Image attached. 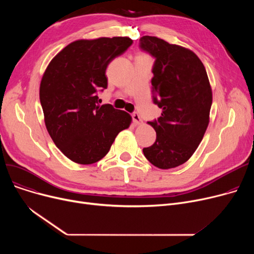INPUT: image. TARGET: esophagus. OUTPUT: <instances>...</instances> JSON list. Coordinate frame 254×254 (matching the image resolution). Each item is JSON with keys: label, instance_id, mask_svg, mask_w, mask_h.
Listing matches in <instances>:
<instances>
[{"label": "esophagus", "instance_id": "34e87169", "mask_svg": "<svg viewBox=\"0 0 254 254\" xmlns=\"http://www.w3.org/2000/svg\"><path fill=\"white\" fill-rule=\"evenodd\" d=\"M131 117H132V120H134L135 125H141L142 124V119H141V116L139 115V113L134 112L131 114Z\"/></svg>", "mask_w": 254, "mask_h": 254}]
</instances>
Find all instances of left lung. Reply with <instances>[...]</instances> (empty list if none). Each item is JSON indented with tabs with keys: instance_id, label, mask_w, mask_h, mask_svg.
<instances>
[{
	"instance_id": "1",
	"label": "left lung",
	"mask_w": 254,
	"mask_h": 254,
	"mask_svg": "<svg viewBox=\"0 0 254 254\" xmlns=\"http://www.w3.org/2000/svg\"><path fill=\"white\" fill-rule=\"evenodd\" d=\"M139 46L155 60L152 99L163 109L162 116L148 122L156 140L143 153L159 169L175 168L189 161L209 125L212 90L208 75L190 49L151 36L142 37Z\"/></svg>"
}]
</instances>
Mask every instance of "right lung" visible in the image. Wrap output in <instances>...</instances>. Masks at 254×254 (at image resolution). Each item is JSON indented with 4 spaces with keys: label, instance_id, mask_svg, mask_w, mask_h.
Returning a JSON list of instances; mask_svg holds the SVG:
<instances>
[{
    "label": "right lung",
    "instance_id": "obj_1",
    "mask_svg": "<svg viewBox=\"0 0 254 254\" xmlns=\"http://www.w3.org/2000/svg\"><path fill=\"white\" fill-rule=\"evenodd\" d=\"M132 44L127 37L78 40L52 59L40 84L45 126L57 147L71 161L89 165L108 151L119 131L129 127L128 113L99 105L107 88L108 64Z\"/></svg>",
    "mask_w": 254,
    "mask_h": 254
}]
</instances>
